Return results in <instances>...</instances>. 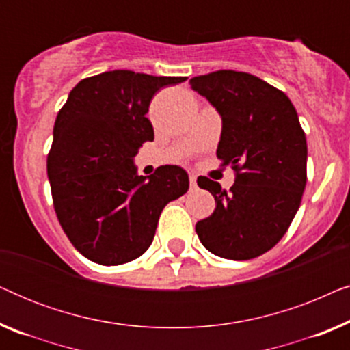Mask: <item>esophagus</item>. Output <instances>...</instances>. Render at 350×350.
<instances>
[{
    "label": "esophagus",
    "mask_w": 350,
    "mask_h": 350,
    "mask_svg": "<svg viewBox=\"0 0 350 350\" xmlns=\"http://www.w3.org/2000/svg\"><path fill=\"white\" fill-rule=\"evenodd\" d=\"M189 183H191V188H196V186H198V176L194 174L189 175Z\"/></svg>",
    "instance_id": "34e87169"
}]
</instances>
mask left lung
Returning <instances> with one entry per match:
<instances>
[{"label": "left lung", "instance_id": "obj_1", "mask_svg": "<svg viewBox=\"0 0 350 350\" xmlns=\"http://www.w3.org/2000/svg\"><path fill=\"white\" fill-rule=\"evenodd\" d=\"M191 89L221 116L217 156L237 172L231 189L198 178L217 202L196 224L199 241L226 260H252L284 237L306 188L308 143L284 92L242 71L196 76Z\"/></svg>", "mask_w": 350, "mask_h": 350}]
</instances>
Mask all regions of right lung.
Masks as SVG:
<instances>
[{
    "mask_svg": "<svg viewBox=\"0 0 350 350\" xmlns=\"http://www.w3.org/2000/svg\"><path fill=\"white\" fill-rule=\"evenodd\" d=\"M186 78L129 70L79 81L57 114L47 156L57 218L81 255L118 266L150 248L162 208L189 188L178 165L138 175L135 156L154 140L151 98Z\"/></svg>",
    "mask_w": 350,
    "mask_h": 350,
    "instance_id": "obj_1",
    "label": "right lung"
}]
</instances>
